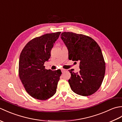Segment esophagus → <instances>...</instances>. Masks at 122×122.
<instances>
[{
	"label": "esophagus",
	"instance_id": "esophagus-1",
	"mask_svg": "<svg viewBox=\"0 0 122 122\" xmlns=\"http://www.w3.org/2000/svg\"><path fill=\"white\" fill-rule=\"evenodd\" d=\"M66 70L65 69H61V72H62V73H63L64 72H65Z\"/></svg>",
	"mask_w": 122,
	"mask_h": 122
}]
</instances>
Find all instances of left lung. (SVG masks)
<instances>
[{
	"mask_svg": "<svg viewBox=\"0 0 122 122\" xmlns=\"http://www.w3.org/2000/svg\"><path fill=\"white\" fill-rule=\"evenodd\" d=\"M61 38L69 52V59L80 61L79 72L69 70V83L77 94L89 96L99 89L104 79L105 63L101 49L91 37L71 32L61 33Z\"/></svg>",
	"mask_w": 122,
	"mask_h": 122,
	"instance_id": "left-lung-1",
	"label": "left lung"
}]
</instances>
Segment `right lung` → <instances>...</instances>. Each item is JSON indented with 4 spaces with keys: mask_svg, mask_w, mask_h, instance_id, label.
Masks as SVG:
<instances>
[{
    "mask_svg": "<svg viewBox=\"0 0 122 122\" xmlns=\"http://www.w3.org/2000/svg\"><path fill=\"white\" fill-rule=\"evenodd\" d=\"M61 32L46 33L30 41L23 49L19 61V76L27 92L33 98L46 100L56 92L60 70L45 69L51 50Z\"/></svg>",
    "mask_w": 122,
    "mask_h": 122,
    "instance_id": "1",
    "label": "right lung"
}]
</instances>
